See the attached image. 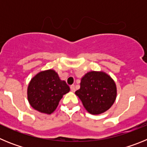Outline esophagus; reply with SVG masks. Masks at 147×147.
<instances>
[{"mask_svg": "<svg viewBox=\"0 0 147 147\" xmlns=\"http://www.w3.org/2000/svg\"><path fill=\"white\" fill-rule=\"evenodd\" d=\"M71 90L72 92H75V90H76V88H75L74 85H71Z\"/></svg>", "mask_w": 147, "mask_h": 147, "instance_id": "1", "label": "esophagus"}]
</instances>
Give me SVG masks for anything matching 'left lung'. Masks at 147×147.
Returning <instances> with one entry per match:
<instances>
[{
    "instance_id": "obj_1",
    "label": "left lung",
    "mask_w": 147,
    "mask_h": 147,
    "mask_svg": "<svg viewBox=\"0 0 147 147\" xmlns=\"http://www.w3.org/2000/svg\"><path fill=\"white\" fill-rule=\"evenodd\" d=\"M75 94L89 113L99 115L112 107L117 96V88L107 73L91 71L82 77L80 88Z\"/></svg>"
}]
</instances>
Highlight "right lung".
I'll use <instances>...</instances> for the list:
<instances>
[{"instance_id": "1", "label": "right lung", "mask_w": 147, "mask_h": 147, "mask_svg": "<svg viewBox=\"0 0 147 147\" xmlns=\"http://www.w3.org/2000/svg\"><path fill=\"white\" fill-rule=\"evenodd\" d=\"M70 91L65 81L53 69L41 71L32 78L27 88V98L32 108L42 113H53L59 101Z\"/></svg>"}]
</instances>
